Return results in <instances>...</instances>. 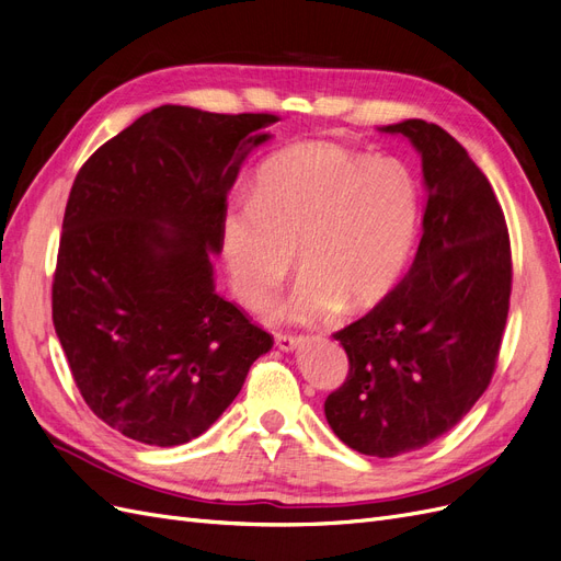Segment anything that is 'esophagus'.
I'll list each match as a JSON object with an SVG mask.
<instances>
[{
	"instance_id": "1",
	"label": "esophagus",
	"mask_w": 561,
	"mask_h": 561,
	"mask_svg": "<svg viewBox=\"0 0 561 561\" xmlns=\"http://www.w3.org/2000/svg\"><path fill=\"white\" fill-rule=\"evenodd\" d=\"M299 344H301V339L295 334H283V332L276 334V346L285 353H293L295 348H299Z\"/></svg>"
}]
</instances>
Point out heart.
I'll return each instance as SVG.
<instances>
[{"label":"heart","mask_w":561,"mask_h":561,"mask_svg":"<svg viewBox=\"0 0 561 561\" xmlns=\"http://www.w3.org/2000/svg\"><path fill=\"white\" fill-rule=\"evenodd\" d=\"M419 213V184L402 161L299 142L262 163L250 198L227 203L219 252L233 295L257 309L297 250L304 271L271 316L307 325L388 295L410 260Z\"/></svg>","instance_id":"b5f03b06"}]
</instances>
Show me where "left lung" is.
Instances as JSON below:
<instances>
[{
	"instance_id": "obj_1",
	"label": "left lung",
	"mask_w": 561,
	"mask_h": 561,
	"mask_svg": "<svg viewBox=\"0 0 561 561\" xmlns=\"http://www.w3.org/2000/svg\"><path fill=\"white\" fill-rule=\"evenodd\" d=\"M379 130L419 151L423 236L410 274L334 334L351 369L325 400V416L351 449L393 458L449 433L486 390L513 266L503 210L468 151L423 118Z\"/></svg>"
}]
</instances>
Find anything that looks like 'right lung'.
Wrapping results in <instances>:
<instances>
[{
    "instance_id": "1",
    "label": "right lung",
    "mask_w": 561,
    "mask_h": 561,
    "mask_svg": "<svg viewBox=\"0 0 561 561\" xmlns=\"http://www.w3.org/2000/svg\"><path fill=\"white\" fill-rule=\"evenodd\" d=\"M274 114L161 105L100 147L67 198L54 325L110 428L178 447L241 393L274 339L215 293L227 194Z\"/></svg>"
}]
</instances>
